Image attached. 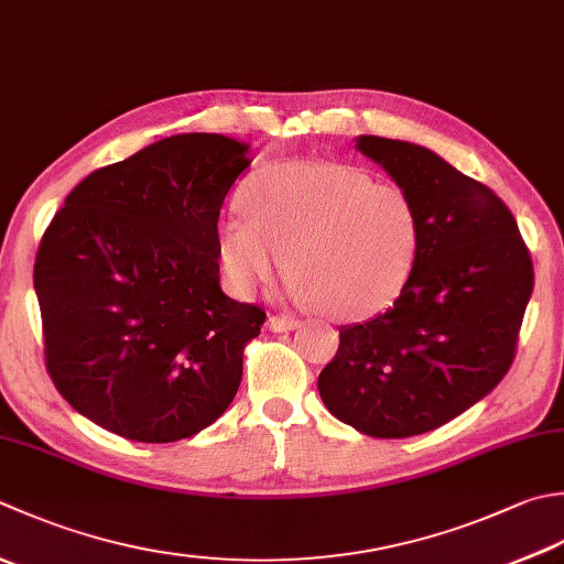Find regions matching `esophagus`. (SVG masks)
I'll return each mask as SVG.
<instances>
[{"mask_svg": "<svg viewBox=\"0 0 564 564\" xmlns=\"http://www.w3.org/2000/svg\"><path fill=\"white\" fill-rule=\"evenodd\" d=\"M297 325V319L295 317H289V315H271L269 319H267V327L271 329V333H291V329H295Z\"/></svg>", "mask_w": 564, "mask_h": 564, "instance_id": "obj_1", "label": "esophagus"}]
</instances>
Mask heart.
Returning a JSON list of instances; mask_svg holds the SVG:
<instances>
[{
    "label": "heart",
    "instance_id": "1",
    "mask_svg": "<svg viewBox=\"0 0 564 564\" xmlns=\"http://www.w3.org/2000/svg\"><path fill=\"white\" fill-rule=\"evenodd\" d=\"M421 249V223L405 193L355 165L289 161L231 207L217 229L229 289L251 295L289 267V295L359 319L403 291ZM286 259H282V253Z\"/></svg>",
    "mask_w": 564,
    "mask_h": 564
}]
</instances>
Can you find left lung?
Segmentation results:
<instances>
[{
	"instance_id": "obj_1",
	"label": "left lung",
	"mask_w": 564,
	"mask_h": 564,
	"mask_svg": "<svg viewBox=\"0 0 564 564\" xmlns=\"http://www.w3.org/2000/svg\"><path fill=\"white\" fill-rule=\"evenodd\" d=\"M357 149L411 200L421 249L389 311L339 329L319 399L364 435H423L506 377L533 261L501 197L435 151L383 137H357Z\"/></svg>"
}]
</instances>
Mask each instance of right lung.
Instances as JSON below:
<instances>
[{
	"label": "right lung",
	"mask_w": 564,
	"mask_h": 564,
	"mask_svg": "<svg viewBox=\"0 0 564 564\" xmlns=\"http://www.w3.org/2000/svg\"><path fill=\"white\" fill-rule=\"evenodd\" d=\"M249 143L175 134L73 187L33 267L46 369L87 421L137 443L213 425L267 313L219 289L217 219Z\"/></svg>",
	"instance_id": "add662e5"
}]
</instances>
